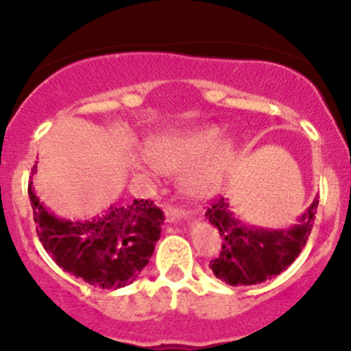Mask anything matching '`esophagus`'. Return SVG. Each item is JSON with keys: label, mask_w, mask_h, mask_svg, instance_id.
<instances>
[{"label": "esophagus", "mask_w": 351, "mask_h": 351, "mask_svg": "<svg viewBox=\"0 0 351 351\" xmlns=\"http://www.w3.org/2000/svg\"><path fill=\"white\" fill-rule=\"evenodd\" d=\"M165 215H167L168 221H178L181 217L186 216V213L183 211L181 208H176V206H171V204H165Z\"/></svg>", "instance_id": "1"}]
</instances>
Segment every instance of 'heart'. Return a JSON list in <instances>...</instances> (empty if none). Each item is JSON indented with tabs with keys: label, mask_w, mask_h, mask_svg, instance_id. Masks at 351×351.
<instances>
[{
	"label": "heart",
	"mask_w": 351,
	"mask_h": 351,
	"mask_svg": "<svg viewBox=\"0 0 351 351\" xmlns=\"http://www.w3.org/2000/svg\"><path fill=\"white\" fill-rule=\"evenodd\" d=\"M223 132L217 127L160 134L147 143L150 165L147 175L160 171L183 172V188L195 198H209L219 191L234 162V143L221 140Z\"/></svg>",
	"instance_id": "obj_1"
}]
</instances>
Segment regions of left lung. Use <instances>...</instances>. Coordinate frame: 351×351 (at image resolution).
<instances>
[{"mask_svg": "<svg viewBox=\"0 0 351 351\" xmlns=\"http://www.w3.org/2000/svg\"><path fill=\"white\" fill-rule=\"evenodd\" d=\"M317 206L315 198L299 224L287 229L256 228L241 223L229 209L228 199L221 196L204 213L223 239L221 252L209 263L213 274L229 285H254L279 276L307 243Z\"/></svg>", "mask_w": 351, "mask_h": 351, "instance_id": "left-lung-1", "label": "left lung"}]
</instances>
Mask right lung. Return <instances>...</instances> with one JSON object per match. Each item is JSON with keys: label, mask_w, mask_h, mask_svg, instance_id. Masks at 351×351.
<instances>
[{"label": "right lung", "mask_w": 351, "mask_h": 351, "mask_svg": "<svg viewBox=\"0 0 351 351\" xmlns=\"http://www.w3.org/2000/svg\"><path fill=\"white\" fill-rule=\"evenodd\" d=\"M27 193L44 249L59 267L94 287L120 289L132 284L160 239L165 216L153 201L112 204L102 216L71 221L44 206L36 196L33 181Z\"/></svg>", "instance_id": "obj_1"}]
</instances>
